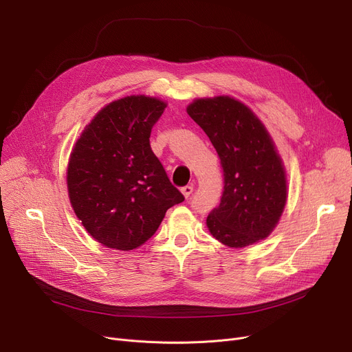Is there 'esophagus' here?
Segmentation results:
<instances>
[{
	"label": "esophagus",
	"instance_id": "1",
	"mask_svg": "<svg viewBox=\"0 0 352 352\" xmlns=\"http://www.w3.org/2000/svg\"><path fill=\"white\" fill-rule=\"evenodd\" d=\"M192 191H194L192 186H186V187L181 188V192L184 194V197H186V198H188L192 194Z\"/></svg>",
	"mask_w": 352,
	"mask_h": 352
}]
</instances>
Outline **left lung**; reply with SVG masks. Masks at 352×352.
Instances as JSON below:
<instances>
[{
    "mask_svg": "<svg viewBox=\"0 0 352 352\" xmlns=\"http://www.w3.org/2000/svg\"><path fill=\"white\" fill-rule=\"evenodd\" d=\"M187 113L208 135L224 173L219 206L207 217L210 232L232 248L267 238L284 211L287 179L265 126L231 97L195 100Z\"/></svg>",
    "mask_w": 352,
    "mask_h": 352,
    "instance_id": "1",
    "label": "left lung"
}]
</instances>
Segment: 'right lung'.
<instances>
[{"label":"right lung","mask_w":352,"mask_h":352,"mask_svg":"<svg viewBox=\"0 0 352 352\" xmlns=\"http://www.w3.org/2000/svg\"><path fill=\"white\" fill-rule=\"evenodd\" d=\"M165 107L145 96L111 102L85 126L71 153V206L89 235L108 248L142 245L166 210L184 201L150 145Z\"/></svg>","instance_id":"right-lung-1"}]
</instances>
